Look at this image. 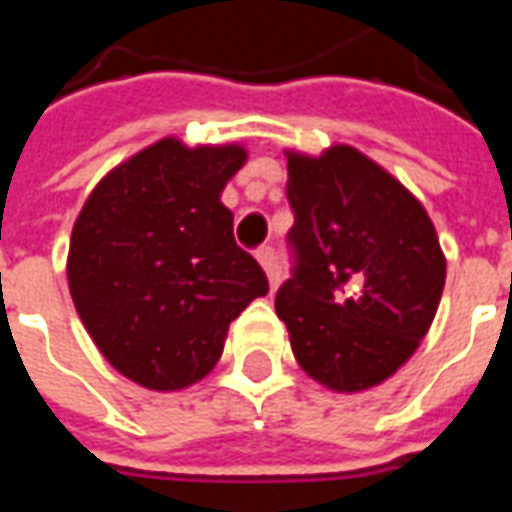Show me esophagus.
Instances as JSON below:
<instances>
[{"mask_svg":"<svg viewBox=\"0 0 512 512\" xmlns=\"http://www.w3.org/2000/svg\"><path fill=\"white\" fill-rule=\"evenodd\" d=\"M255 257L260 260V266L266 268L268 282H271V288H277L279 282V266H277V252L271 249V246H260L255 252Z\"/></svg>","mask_w":512,"mask_h":512,"instance_id":"esophagus-1","label":"esophagus"}]
</instances>
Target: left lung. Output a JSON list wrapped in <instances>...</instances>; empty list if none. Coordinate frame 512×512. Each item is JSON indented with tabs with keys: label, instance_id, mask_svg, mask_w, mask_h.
I'll list each match as a JSON object with an SVG mask.
<instances>
[{
	"label": "left lung",
	"instance_id": "1",
	"mask_svg": "<svg viewBox=\"0 0 512 512\" xmlns=\"http://www.w3.org/2000/svg\"><path fill=\"white\" fill-rule=\"evenodd\" d=\"M293 268L279 321L301 370L337 392L381 384L417 351L447 263L425 208L348 145L288 156Z\"/></svg>",
	"mask_w": 512,
	"mask_h": 512
}]
</instances>
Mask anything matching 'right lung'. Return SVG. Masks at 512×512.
Here are the masks:
<instances>
[{
    "instance_id": "1",
    "label": "right lung",
    "mask_w": 512,
    "mask_h": 512,
    "mask_svg": "<svg viewBox=\"0 0 512 512\" xmlns=\"http://www.w3.org/2000/svg\"><path fill=\"white\" fill-rule=\"evenodd\" d=\"M246 150L161 139L112 169L73 224L68 285L106 362L158 392L208 376L230 323L268 293L219 200Z\"/></svg>"
}]
</instances>
